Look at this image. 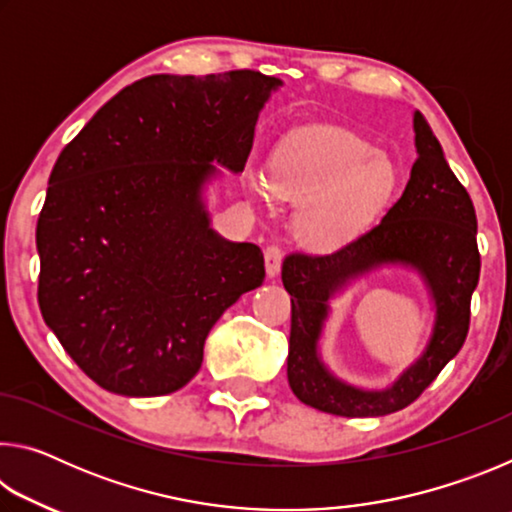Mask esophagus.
I'll return each instance as SVG.
<instances>
[{"mask_svg":"<svg viewBox=\"0 0 512 512\" xmlns=\"http://www.w3.org/2000/svg\"><path fill=\"white\" fill-rule=\"evenodd\" d=\"M264 257H266L268 277H275L277 273H280V266H282V248L277 244H271L264 250Z\"/></svg>","mask_w":512,"mask_h":512,"instance_id":"1","label":"esophagus"}]
</instances>
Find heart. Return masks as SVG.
I'll list each match as a JSON object with an SVG mask.
<instances>
[{
	"label": "heart",
	"instance_id": "1",
	"mask_svg": "<svg viewBox=\"0 0 512 512\" xmlns=\"http://www.w3.org/2000/svg\"><path fill=\"white\" fill-rule=\"evenodd\" d=\"M397 173L388 155L345 128L311 126L289 135L266 164L275 194L302 201L300 232L316 244L350 235L393 194ZM253 192L264 196L253 183Z\"/></svg>",
	"mask_w": 512,
	"mask_h": 512
}]
</instances>
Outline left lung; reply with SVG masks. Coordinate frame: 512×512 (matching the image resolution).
I'll return each mask as SVG.
<instances>
[{
  "label": "left lung",
  "instance_id": "left-lung-1",
  "mask_svg": "<svg viewBox=\"0 0 512 512\" xmlns=\"http://www.w3.org/2000/svg\"><path fill=\"white\" fill-rule=\"evenodd\" d=\"M418 160L400 201L384 219L323 255L289 253L282 282L291 296L287 375L300 402L343 418H379L406 409L427 391L470 332V302L479 284L476 212L420 112L413 117ZM402 261L419 268L437 300V327L423 359L381 394L345 387L324 370L315 345L334 288L370 265Z\"/></svg>",
  "mask_w": 512,
  "mask_h": 512
}]
</instances>
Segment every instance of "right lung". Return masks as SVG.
Returning <instances> with one entry per match:
<instances>
[{
	"mask_svg": "<svg viewBox=\"0 0 512 512\" xmlns=\"http://www.w3.org/2000/svg\"><path fill=\"white\" fill-rule=\"evenodd\" d=\"M277 85L255 69L146 76L60 151L36 228L38 305L94 384L178 391L223 311L264 282L262 250L214 235L201 187L212 160L244 169Z\"/></svg>",
	"mask_w": 512,
	"mask_h": 512,
	"instance_id": "obj_1",
	"label": "right lung"
}]
</instances>
